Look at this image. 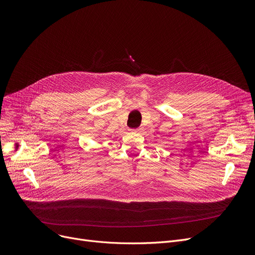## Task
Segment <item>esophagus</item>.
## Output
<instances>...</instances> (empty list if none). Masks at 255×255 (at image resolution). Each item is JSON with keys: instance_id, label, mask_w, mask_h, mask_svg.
<instances>
[{"instance_id": "34e87169", "label": "esophagus", "mask_w": 255, "mask_h": 255, "mask_svg": "<svg viewBox=\"0 0 255 255\" xmlns=\"http://www.w3.org/2000/svg\"><path fill=\"white\" fill-rule=\"evenodd\" d=\"M132 132H141V128H135V129H130Z\"/></svg>"}]
</instances>
